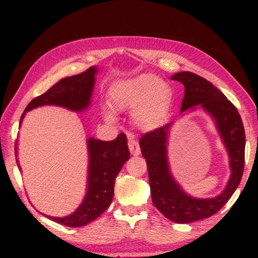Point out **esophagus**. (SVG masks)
<instances>
[{
  "label": "esophagus",
  "instance_id": "34e87169",
  "mask_svg": "<svg viewBox=\"0 0 258 258\" xmlns=\"http://www.w3.org/2000/svg\"><path fill=\"white\" fill-rule=\"evenodd\" d=\"M128 138V149L131 151V154L133 156H139L141 154V149H140V146L137 140H134V137L132 134H127Z\"/></svg>",
  "mask_w": 258,
  "mask_h": 258
}]
</instances>
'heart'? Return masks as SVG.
Segmentation results:
<instances>
[{
	"label": "heart",
	"mask_w": 258,
	"mask_h": 258,
	"mask_svg": "<svg viewBox=\"0 0 258 258\" xmlns=\"http://www.w3.org/2000/svg\"><path fill=\"white\" fill-rule=\"evenodd\" d=\"M109 100L117 110H131V120L138 130L154 132L167 119L173 89L168 82L145 73L116 83L109 93ZM104 117L109 121L115 119L111 112H106Z\"/></svg>",
	"instance_id": "heart-1"
}]
</instances>
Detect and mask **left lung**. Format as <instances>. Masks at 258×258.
Listing matches in <instances>:
<instances>
[{"mask_svg":"<svg viewBox=\"0 0 258 258\" xmlns=\"http://www.w3.org/2000/svg\"><path fill=\"white\" fill-rule=\"evenodd\" d=\"M172 80L184 85L181 112L187 108V112H190L197 108L207 112L215 123L229 155L231 175L224 190L213 198H195L183 190L169 167L167 143L173 123L142 135L140 139L155 207L175 223H191L216 214L237 190L243 173L246 135L237 108L211 82L190 72L174 74Z\"/></svg>","mask_w":258,"mask_h":258,"instance_id":"8db88e82","label":"left lung"}]
</instances>
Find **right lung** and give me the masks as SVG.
I'll list each match as a JSON object with an SVG mask.
<instances>
[{
  "instance_id": "right-lung-1",
  "label": "right lung",
  "mask_w": 258,
  "mask_h": 258,
  "mask_svg": "<svg viewBox=\"0 0 258 258\" xmlns=\"http://www.w3.org/2000/svg\"><path fill=\"white\" fill-rule=\"evenodd\" d=\"M97 74L98 68L93 66L78 75L60 80L44 94L29 102L21 116L20 125L26 112L42 106H59L75 112L86 110L91 104ZM86 142L89 167L86 195L83 202L75 212L67 216L54 217L43 214L51 221L71 228H80L91 223L110 206L116 176L118 175L123 165L130 159L127 139L124 133H120L112 141L89 138ZM17 149L18 148L16 143V156ZM17 164L21 171L18 159Z\"/></svg>"
}]
</instances>
